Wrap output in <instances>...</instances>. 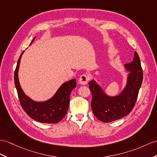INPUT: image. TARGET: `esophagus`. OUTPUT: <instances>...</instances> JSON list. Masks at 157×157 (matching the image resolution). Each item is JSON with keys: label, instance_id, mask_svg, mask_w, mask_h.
I'll return each mask as SVG.
<instances>
[{"label": "esophagus", "instance_id": "34e87169", "mask_svg": "<svg viewBox=\"0 0 157 157\" xmlns=\"http://www.w3.org/2000/svg\"><path fill=\"white\" fill-rule=\"evenodd\" d=\"M89 76L86 74H84L81 76V77L79 78V82L82 85H86V84L89 82Z\"/></svg>", "mask_w": 157, "mask_h": 157}]
</instances>
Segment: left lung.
Masks as SVG:
<instances>
[{
  "instance_id": "obj_1",
  "label": "left lung",
  "mask_w": 157,
  "mask_h": 157,
  "mask_svg": "<svg viewBox=\"0 0 157 157\" xmlns=\"http://www.w3.org/2000/svg\"><path fill=\"white\" fill-rule=\"evenodd\" d=\"M130 72L127 85L123 91L114 97L106 95L94 81L89 82L92 94L91 108L99 121L109 123L127 116L132 111L142 85L143 73L138 53L135 52L133 61L124 64Z\"/></svg>"
}]
</instances>
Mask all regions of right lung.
Instances as JSON below:
<instances>
[{
  "label": "right lung",
  "instance_id": "obj_1",
  "mask_svg": "<svg viewBox=\"0 0 157 157\" xmlns=\"http://www.w3.org/2000/svg\"><path fill=\"white\" fill-rule=\"evenodd\" d=\"M35 39L34 38L31 43ZM18 60L16 69L14 71V84L21 105L28 115L34 121L42 123L55 124L59 123L65 117L69 106L70 94L76 86V79L64 82L54 97L48 101L38 102L31 100L22 91L18 78V71L22 55Z\"/></svg>",
  "mask_w": 157,
  "mask_h": 157
}]
</instances>
